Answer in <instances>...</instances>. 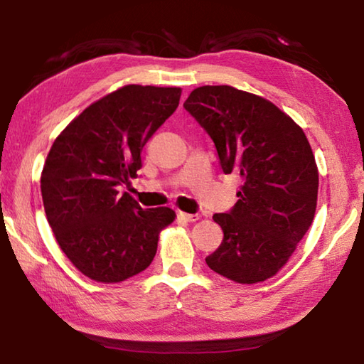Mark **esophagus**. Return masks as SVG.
<instances>
[{"label":"esophagus","instance_id":"esophagus-1","mask_svg":"<svg viewBox=\"0 0 364 364\" xmlns=\"http://www.w3.org/2000/svg\"><path fill=\"white\" fill-rule=\"evenodd\" d=\"M178 217H180L184 221H189V223H191V221H197L200 218L197 213H186V212H178Z\"/></svg>","mask_w":364,"mask_h":364}]
</instances>
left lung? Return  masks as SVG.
I'll return each instance as SVG.
<instances>
[{"mask_svg":"<svg viewBox=\"0 0 364 364\" xmlns=\"http://www.w3.org/2000/svg\"><path fill=\"white\" fill-rule=\"evenodd\" d=\"M184 109L217 147L225 175L242 184L228 213H215L223 242L208 268L239 284L274 276L311 226L318 167L301 128L264 97L228 85L200 86Z\"/></svg>","mask_w":364,"mask_h":364,"instance_id":"1","label":"left lung"}]
</instances>
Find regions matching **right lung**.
<instances>
[{
    "label": "right lung",
    "instance_id": "add662e5",
    "mask_svg": "<svg viewBox=\"0 0 364 364\" xmlns=\"http://www.w3.org/2000/svg\"><path fill=\"white\" fill-rule=\"evenodd\" d=\"M181 88L127 85L75 117L51 146L41 197L59 247L97 282H120L154 260L168 207L143 208L119 186L138 176L141 151L175 112Z\"/></svg>",
    "mask_w": 364,
    "mask_h": 364
}]
</instances>
